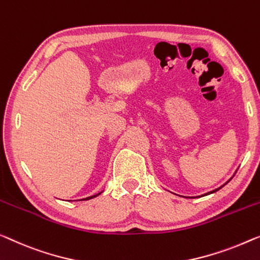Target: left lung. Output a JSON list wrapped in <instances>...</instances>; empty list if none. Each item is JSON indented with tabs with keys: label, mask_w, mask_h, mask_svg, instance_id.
Here are the masks:
<instances>
[{
	"label": "left lung",
	"mask_w": 260,
	"mask_h": 260,
	"mask_svg": "<svg viewBox=\"0 0 260 260\" xmlns=\"http://www.w3.org/2000/svg\"><path fill=\"white\" fill-rule=\"evenodd\" d=\"M231 179H232V177H231ZM230 179V180H231ZM229 180V181H230ZM229 181H228V182H225V183H224L223 185H220V187L219 188H217V189H215V190H211V191H209V192H207V193H203V195H201V196H199V197H203V196H207V195H210V193H214V192H216V191H218L219 190V189H222L223 187H224V185H225L226 183H229ZM197 197V196H196ZM190 199H195V197H190Z\"/></svg>",
	"instance_id": "1"
}]
</instances>
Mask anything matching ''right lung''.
<instances>
[{
    "instance_id": "1",
    "label": "right lung",
    "mask_w": 260,
    "mask_h": 260,
    "mask_svg": "<svg viewBox=\"0 0 260 260\" xmlns=\"http://www.w3.org/2000/svg\"><path fill=\"white\" fill-rule=\"evenodd\" d=\"M103 192V191H102ZM102 192H99V193H95V195H92V196H88V197H86V199H83V200H80V201H86V200H91V199H94V197H96V196H99L100 193ZM79 201V200H78Z\"/></svg>"
}]
</instances>
